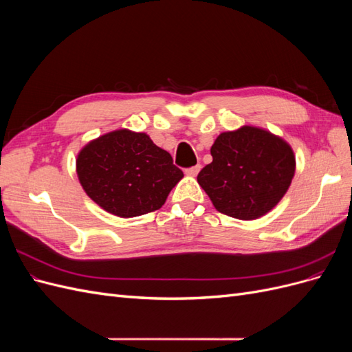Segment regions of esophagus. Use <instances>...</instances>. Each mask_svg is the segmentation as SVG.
<instances>
[{"label": "esophagus", "instance_id": "1", "mask_svg": "<svg viewBox=\"0 0 352 352\" xmlns=\"http://www.w3.org/2000/svg\"><path fill=\"white\" fill-rule=\"evenodd\" d=\"M199 168H201L199 164L192 166V167H188V168H185V173H186L188 176H197L198 172H199Z\"/></svg>", "mask_w": 352, "mask_h": 352}]
</instances>
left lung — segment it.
<instances>
[{"label":"left lung","instance_id":"1","mask_svg":"<svg viewBox=\"0 0 352 352\" xmlns=\"http://www.w3.org/2000/svg\"><path fill=\"white\" fill-rule=\"evenodd\" d=\"M212 162L198 184L223 214L254 220L269 212L289 188L295 157L280 138L258 127L223 132L211 146Z\"/></svg>","mask_w":352,"mask_h":352}]
</instances>
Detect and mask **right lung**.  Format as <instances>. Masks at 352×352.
<instances>
[{
    "label": "right lung",
    "mask_w": 352,
    "mask_h": 352,
    "mask_svg": "<svg viewBox=\"0 0 352 352\" xmlns=\"http://www.w3.org/2000/svg\"><path fill=\"white\" fill-rule=\"evenodd\" d=\"M76 170L88 197L120 217L158 210L184 177L172 155L150 136L126 129L89 142L78 155Z\"/></svg>",
    "instance_id": "add662e5"
}]
</instances>
